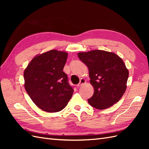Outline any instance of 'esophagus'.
Returning a JSON list of instances; mask_svg holds the SVG:
<instances>
[{"label":"esophagus","instance_id":"34e87169","mask_svg":"<svg viewBox=\"0 0 149 149\" xmlns=\"http://www.w3.org/2000/svg\"><path fill=\"white\" fill-rule=\"evenodd\" d=\"M84 83H86V80L84 79V78H81L80 79V81L79 83L78 84V87H79L81 86H82L83 84H84Z\"/></svg>","mask_w":149,"mask_h":149}]
</instances>
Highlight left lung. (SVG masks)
Returning a JSON list of instances; mask_svg holds the SVG:
<instances>
[{
  "label": "left lung",
  "mask_w": 149,
  "mask_h": 149,
  "mask_svg": "<svg viewBox=\"0 0 149 149\" xmlns=\"http://www.w3.org/2000/svg\"><path fill=\"white\" fill-rule=\"evenodd\" d=\"M78 56L88 66L90 83L94 88L89 104L102 110L118 102L125 91L129 77L122 58L114 53L99 49L80 52Z\"/></svg>",
  "instance_id": "8db88e82"
}]
</instances>
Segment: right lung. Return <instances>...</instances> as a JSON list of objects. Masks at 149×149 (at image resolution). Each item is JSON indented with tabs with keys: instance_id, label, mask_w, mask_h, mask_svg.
<instances>
[{
	"instance_id": "right-lung-1",
	"label": "right lung",
	"mask_w": 149,
	"mask_h": 149,
	"mask_svg": "<svg viewBox=\"0 0 149 149\" xmlns=\"http://www.w3.org/2000/svg\"><path fill=\"white\" fill-rule=\"evenodd\" d=\"M67 57L66 52L52 49L35 56L24 71L26 91L44 111H61L73 95V88L63 71Z\"/></svg>"
}]
</instances>
